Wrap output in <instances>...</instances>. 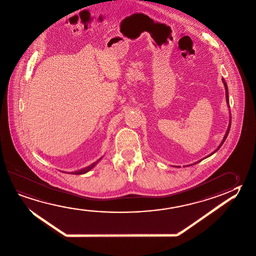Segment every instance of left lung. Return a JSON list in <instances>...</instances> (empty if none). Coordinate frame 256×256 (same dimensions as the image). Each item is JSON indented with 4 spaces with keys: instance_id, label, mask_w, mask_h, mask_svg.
Instances as JSON below:
<instances>
[{
    "instance_id": "1",
    "label": "left lung",
    "mask_w": 256,
    "mask_h": 256,
    "mask_svg": "<svg viewBox=\"0 0 256 256\" xmlns=\"http://www.w3.org/2000/svg\"><path fill=\"white\" fill-rule=\"evenodd\" d=\"M222 82L224 83V86H225V90H226V104H228V108H230V98H228V85H226V83L225 80L224 78H222ZM230 114L231 116V114ZM230 126H231V116H230V124H228V130H226V134L225 136H224V138H223V140H222V142H221L220 144V146L216 148V150L215 152H213L212 154H210L208 156H205L204 158H208V156H212V154H214L215 152H218L221 146L223 145V143H224V142H225L226 139V137H228V134H230ZM200 160V161H202ZM200 161H198V162H196V163H199ZM196 163H194V164H196ZM194 164H192V165H194Z\"/></svg>"
}]
</instances>
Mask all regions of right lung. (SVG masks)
Wrapping results in <instances>:
<instances>
[{"instance_id":"right-lung-1","label":"right lung","mask_w":256,"mask_h":256,"mask_svg":"<svg viewBox=\"0 0 256 256\" xmlns=\"http://www.w3.org/2000/svg\"><path fill=\"white\" fill-rule=\"evenodd\" d=\"M102 158H100L98 160L96 161L94 163H92L91 165L88 166L87 168H85L80 169V170H78V171H75V172H72V174H86L87 172H88L90 169L93 168L94 166H95L98 162H100V160H101Z\"/></svg>"}]
</instances>
